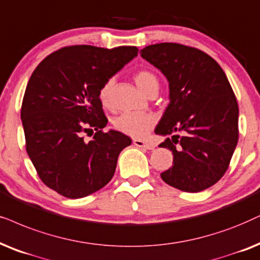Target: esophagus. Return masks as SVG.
Instances as JSON below:
<instances>
[{
  "instance_id": "esophagus-1",
  "label": "esophagus",
  "mask_w": 260,
  "mask_h": 260,
  "mask_svg": "<svg viewBox=\"0 0 260 260\" xmlns=\"http://www.w3.org/2000/svg\"><path fill=\"white\" fill-rule=\"evenodd\" d=\"M134 144L136 147H140V148H144V149H154V144H151L149 142H146V141L143 140H134Z\"/></svg>"
}]
</instances>
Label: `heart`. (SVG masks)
<instances>
[{"instance_id":"obj_1","label":"heart","mask_w":260,"mask_h":260,"mask_svg":"<svg viewBox=\"0 0 260 260\" xmlns=\"http://www.w3.org/2000/svg\"><path fill=\"white\" fill-rule=\"evenodd\" d=\"M134 81L143 93L149 94L151 90L157 89L159 80L153 72L148 69H140L134 74ZM113 79L107 80L99 89V100L105 109L112 105ZM114 129L130 137L141 138L149 133L155 124V117L150 113H123L113 119Z\"/></svg>"}]
</instances>
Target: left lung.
I'll list each match as a JSON object with an SVG mask.
<instances>
[{"label": "left lung", "instance_id": "8db88e82", "mask_svg": "<svg viewBox=\"0 0 260 260\" xmlns=\"http://www.w3.org/2000/svg\"><path fill=\"white\" fill-rule=\"evenodd\" d=\"M140 53L170 82L171 101L155 133L172 135L160 147L172 150L173 166L161 178L185 192L212 186L239 140V106L227 76L208 53L181 44H154Z\"/></svg>", "mask_w": 260, "mask_h": 260}]
</instances>
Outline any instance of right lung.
Masks as SVG:
<instances>
[{"mask_svg": "<svg viewBox=\"0 0 260 260\" xmlns=\"http://www.w3.org/2000/svg\"><path fill=\"white\" fill-rule=\"evenodd\" d=\"M137 53L136 46H66L33 72L21 105L26 150L40 180L57 193L82 198L112 179L131 138L103 130L107 118L99 89ZM94 129L87 143L83 135Z\"/></svg>", "mask_w": 260, "mask_h": 260, "instance_id": "right-lung-1", "label": "right lung"}]
</instances>
